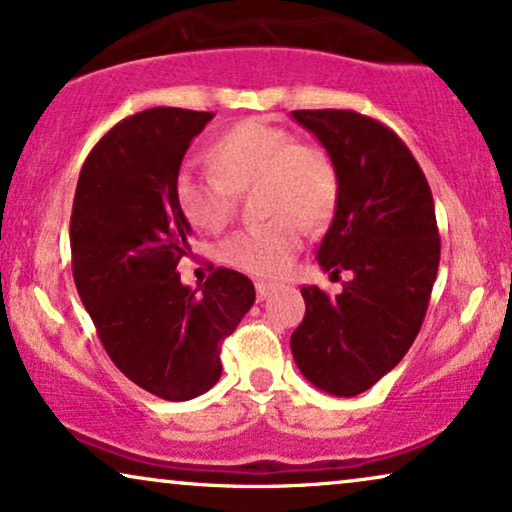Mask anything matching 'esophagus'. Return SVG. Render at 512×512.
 <instances>
[{"label":"esophagus","mask_w":512,"mask_h":512,"mask_svg":"<svg viewBox=\"0 0 512 512\" xmlns=\"http://www.w3.org/2000/svg\"><path fill=\"white\" fill-rule=\"evenodd\" d=\"M255 290H257V299H260V302H264V299H267L271 292L276 290V283H269V281H257L255 283Z\"/></svg>","instance_id":"obj_1"}]
</instances>
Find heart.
<instances>
[{
	"label": "heart",
	"instance_id": "b5f03b06",
	"mask_svg": "<svg viewBox=\"0 0 512 512\" xmlns=\"http://www.w3.org/2000/svg\"><path fill=\"white\" fill-rule=\"evenodd\" d=\"M206 161L210 173L182 170L175 180L177 210L194 229L222 231L234 217L236 194L255 187L264 213L274 215L224 243L222 257L231 267L278 276L302 248L304 227L296 217L318 229L335 215V163L320 147L295 142V135L267 119L252 117L224 128L208 145Z\"/></svg>",
	"mask_w": 512,
	"mask_h": 512
}]
</instances>
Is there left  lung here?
Masks as SVG:
<instances>
[{
  "instance_id": "1",
  "label": "left lung",
  "mask_w": 512,
  "mask_h": 512,
  "mask_svg": "<svg viewBox=\"0 0 512 512\" xmlns=\"http://www.w3.org/2000/svg\"><path fill=\"white\" fill-rule=\"evenodd\" d=\"M339 175V201L316 260L351 271L339 295L302 288L292 332L299 372L320 391L351 398L393 370L417 339L438 276L440 236L426 175L405 142L351 109H297Z\"/></svg>"
}]
</instances>
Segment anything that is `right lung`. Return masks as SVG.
<instances>
[{"instance_id":"right-lung-1","label":"right lung","mask_w":512,"mask_h":512,"mask_svg":"<svg viewBox=\"0 0 512 512\" xmlns=\"http://www.w3.org/2000/svg\"><path fill=\"white\" fill-rule=\"evenodd\" d=\"M215 114L152 107L91 149L70 220L72 274L107 356L163 400H192L222 374V342L255 302V285L215 269L203 288L177 264L192 227L175 203L189 145Z\"/></svg>"}]
</instances>
